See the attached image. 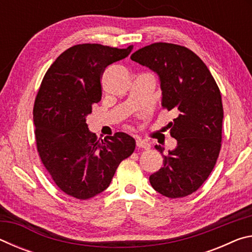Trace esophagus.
Segmentation results:
<instances>
[{
  "instance_id": "1",
  "label": "esophagus",
  "mask_w": 252,
  "mask_h": 252,
  "mask_svg": "<svg viewBox=\"0 0 252 252\" xmlns=\"http://www.w3.org/2000/svg\"><path fill=\"white\" fill-rule=\"evenodd\" d=\"M136 147L140 149H144V150H148V149H150V143L146 141V140L138 139L136 140Z\"/></svg>"
}]
</instances>
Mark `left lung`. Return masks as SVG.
<instances>
[{
    "mask_svg": "<svg viewBox=\"0 0 252 252\" xmlns=\"http://www.w3.org/2000/svg\"><path fill=\"white\" fill-rule=\"evenodd\" d=\"M131 60L158 73L162 106L177 112L168 126L178 146L162 156L163 167L149 180L164 197H187L210 176L220 153L223 108L218 84L202 60L182 45L152 43L135 51Z\"/></svg>",
    "mask_w": 252,
    "mask_h": 252,
    "instance_id": "8db88e82",
    "label": "left lung"
}]
</instances>
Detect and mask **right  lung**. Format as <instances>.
Here are the masks:
<instances>
[{"instance_id": "add662e5", "label": "right lung", "mask_w": 252, "mask_h": 252, "mask_svg": "<svg viewBox=\"0 0 252 252\" xmlns=\"http://www.w3.org/2000/svg\"><path fill=\"white\" fill-rule=\"evenodd\" d=\"M126 49L84 43L65 50L46 71L34 101L35 142L42 164L60 190L79 200L110 186L119 164L133 153L134 139L125 132L97 139L87 116L102 96L101 78Z\"/></svg>"}]
</instances>
